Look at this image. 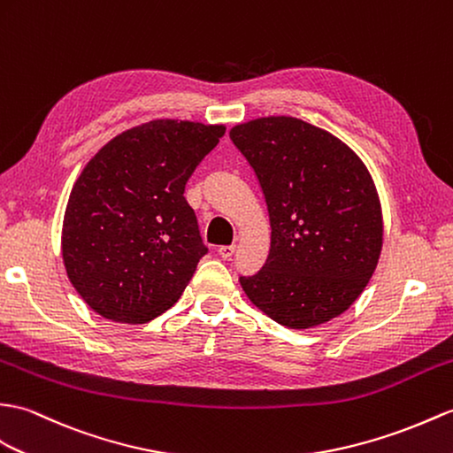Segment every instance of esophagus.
<instances>
[{"instance_id": "esophagus-1", "label": "esophagus", "mask_w": 453, "mask_h": 453, "mask_svg": "<svg viewBox=\"0 0 453 453\" xmlns=\"http://www.w3.org/2000/svg\"><path fill=\"white\" fill-rule=\"evenodd\" d=\"M234 252H235V245H224V247H219V249H218V255L222 257L224 260H227V258L234 257Z\"/></svg>"}]
</instances>
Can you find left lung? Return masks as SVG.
<instances>
[{
	"label": "left lung",
	"instance_id": "8db88e82",
	"mask_svg": "<svg viewBox=\"0 0 453 453\" xmlns=\"http://www.w3.org/2000/svg\"><path fill=\"white\" fill-rule=\"evenodd\" d=\"M229 139L258 177L272 227L266 265L241 276V288L293 330L340 317L382 250L380 198L366 165L338 136L289 115L235 125Z\"/></svg>",
	"mask_w": 453,
	"mask_h": 453
}]
</instances>
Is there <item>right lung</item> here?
Masks as SVG:
<instances>
[{"instance_id": "obj_1", "label": "right lung", "mask_w": 453, "mask_h": 453, "mask_svg": "<svg viewBox=\"0 0 453 453\" xmlns=\"http://www.w3.org/2000/svg\"><path fill=\"white\" fill-rule=\"evenodd\" d=\"M224 125L154 119L84 165L61 229L67 278L100 317L144 324L181 297L204 247L185 185Z\"/></svg>"}]
</instances>
